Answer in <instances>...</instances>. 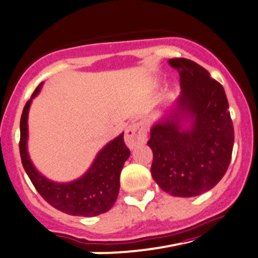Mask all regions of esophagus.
<instances>
[{
    "label": "esophagus",
    "instance_id": "1",
    "mask_svg": "<svg viewBox=\"0 0 258 258\" xmlns=\"http://www.w3.org/2000/svg\"><path fill=\"white\" fill-rule=\"evenodd\" d=\"M147 130L141 122H132L125 132V143L130 149L147 142Z\"/></svg>",
    "mask_w": 258,
    "mask_h": 258
}]
</instances>
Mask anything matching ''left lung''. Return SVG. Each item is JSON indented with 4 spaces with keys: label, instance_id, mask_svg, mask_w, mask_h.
I'll list each match as a JSON object with an SVG mask.
<instances>
[{
    "label": "left lung",
    "instance_id": "left-lung-1",
    "mask_svg": "<svg viewBox=\"0 0 258 258\" xmlns=\"http://www.w3.org/2000/svg\"><path fill=\"white\" fill-rule=\"evenodd\" d=\"M180 74L178 105L151 128L148 145L154 155L151 174L175 197L200 196L223 178L232 159L234 130L225 90L196 62L170 58ZM182 113L194 118L190 129L178 125Z\"/></svg>",
    "mask_w": 258,
    "mask_h": 258
}]
</instances>
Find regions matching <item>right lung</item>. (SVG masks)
Returning <instances> with one entry per match:
<instances>
[{
	"instance_id": "add662e5",
	"label": "right lung",
	"mask_w": 258,
	"mask_h": 258,
	"mask_svg": "<svg viewBox=\"0 0 258 258\" xmlns=\"http://www.w3.org/2000/svg\"><path fill=\"white\" fill-rule=\"evenodd\" d=\"M37 86L31 98L38 94ZM31 99L25 104L20 119L19 150L25 172L38 194L55 209L73 216H96L107 213L115 203L120 188V173L128 159L130 149L123 142V133L99 151L85 175L70 182L56 184L37 172L26 150L27 114Z\"/></svg>"
}]
</instances>
